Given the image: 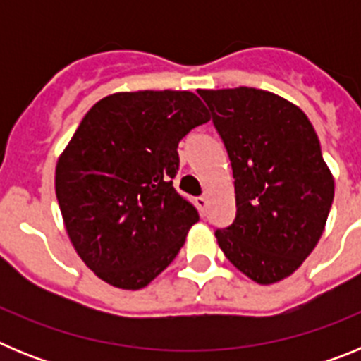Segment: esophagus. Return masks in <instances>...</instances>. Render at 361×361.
I'll return each mask as SVG.
<instances>
[{"label": "esophagus", "instance_id": "34e87169", "mask_svg": "<svg viewBox=\"0 0 361 361\" xmlns=\"http://www.w3.org/2000/svg\"><path fill=\"white\" fill-rule=\"evenodd\" d=\"M195 204H197V208L200 209V213H202V215H204V212H206V208H208V197H206V195L197 197Z\"/></svg>", "mask_w": 361, "mask_h": 361}]
</instances>
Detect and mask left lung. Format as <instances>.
<instances>
[{
	"instance_id": "left-lung-1",
	"label": "left lung",
	"mask_w": 361,
	"mask_h": 361,
	"mask_svg": "<svg viewBox=\"0 0 361 361\" xmlns=\"http://www.w3.org/2000/svg\"><path fill=\"white\" fill-rule=\"evenodd\" d=\"M231 161L237 215L215 237L258 283L295 273L320 240L334 180L298 106L257 88L199 90Z\"/></svg>"
}]
</instances>
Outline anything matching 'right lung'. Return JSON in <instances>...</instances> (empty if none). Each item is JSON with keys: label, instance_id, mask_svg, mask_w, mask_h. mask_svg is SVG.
<instances>
[{"label": "right lung", "instance_id": "add662e5", "mask_svg": "<svg viewBox=\"0 0 361 361\" xmlns=\"http://www.w3.org/2000/svg\"><path fill=\"white\" fill-rule=\"evenodd\" d=\"M209 114L191 92H121L82 117L56 166L73 247L99 279L141 289L170 266L199 212L173 188L178 142Z\"/></svg>", "mask_w": 361, "mask_h": 361}]
</instances>
